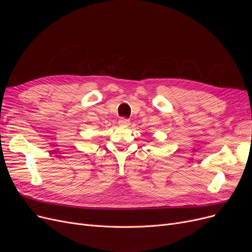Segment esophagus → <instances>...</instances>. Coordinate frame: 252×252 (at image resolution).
Instances as JSON below:
<instances>
[{
    "label": "esophagus",
    "mask_w": 252,
    "mask_h": 252,
    "mask_svg": "<svg viewBox=\"0 0 252 252\" xmlns=\"http://www.w3.org/2000/svg\"><path fill=\"white\" fill-rule=\"evenodd\" d=\"M118 124H119V126H129L130 122H129V119L125 118V117H122V118L118 121Z\"/></svg>",
    "instance_id": "obj_1"
}]
</instances>
